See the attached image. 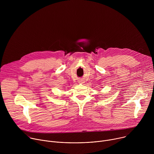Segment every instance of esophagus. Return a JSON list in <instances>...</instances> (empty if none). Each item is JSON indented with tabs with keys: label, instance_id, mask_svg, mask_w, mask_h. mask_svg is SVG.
<instances>
[{
	"label": "esophagus",
	"instance_id": "34e87169",
	"mask_svg": "<svg viewBox=\"0 0 154 154\" xmlns=\"http://www.w3.org/2000/svg\"><path fill=\"white\" fill-rule=\"evenodd\" d=\"M84 80H80V81H79V83H84Z\"/></svg>",
	"mask_w": 154,
	"mask_h": 154
}]
</instances>
